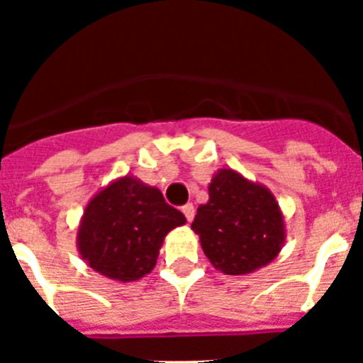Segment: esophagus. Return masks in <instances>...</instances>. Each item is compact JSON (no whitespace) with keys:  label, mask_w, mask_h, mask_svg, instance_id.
Returning <instances> with one entry per match:
<instances>
[{"label":"esophagus","mask_w":363,"mask_h":363,"mask_svg":"<svg viewBox=\"0 0 363 363\" xmlns=\"http://www.w3.org/2000/svg\"><path fill=\"white\" fill-rule=\"evenodd\" d=\"M182 213L185 214V218H187V221H189V223H191L192 218H194V205H192V203L184 205V207H182Z\"/></svg>","instance_id":"1"}]
</instances>
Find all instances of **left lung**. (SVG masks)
Instances as JSON below:
<instances>
[{"label": "left lung", "mask_w": 363, "mask_h": 363, "mask_svg": "<svg viewBox=\"0 0 363 363\" xmlns=\"http://www.w3.org/2000/svg\"><path fill=\"white\" fill-rule=\"evenodd\" d=\"M191 229L213 267L236 277L271 264L285 243L284 213L274 194L234 169L213 176L209 201L198 207Z\"/></svg>", "instance_id": "1"}]
</instances>
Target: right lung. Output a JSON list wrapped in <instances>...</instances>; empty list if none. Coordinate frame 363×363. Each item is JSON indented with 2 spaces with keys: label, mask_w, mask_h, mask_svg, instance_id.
<instances>
[{
  "label": "right lung",
  "mask_w": 363,
  "mask_h": 363,
  "mask_svg": "<svg viewBox=\"0 0 363 363\" xmlns=\"http://www.w3.org/2000/svg\"><path fill=\"white\" fill-rule=\"evenodd\" d=\"M185 221L165 203L160 189L127 174L99 189L86 203L76 243L89 267L127 284L152 271L165 236Z\"/></svg>",
  "instance_id": "1"
}]
</instances>
